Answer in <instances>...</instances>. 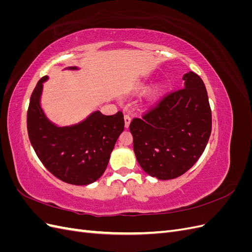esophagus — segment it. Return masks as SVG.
<instances>
[{"label":"esophagus","mask_w":252,"mask_h":252,"mask_svg":"<svg viewBox=\"0 0 252 252\" xmlns=\"http://www.w3.org/2000/svg\"><path fill=\"white\" fill-rule=\"evenodd\" d=\"M124 120H125V127L129 128V125H130V122H131L130 116H129V114H125Z\"/></svg>","instance_id":"34e87169"}]
</instances>
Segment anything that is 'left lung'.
<instances>
[{
	"label": "left lung",
	"instance_id": "1",
	"mask_svg": "<svg viewBox=\"0 0 252 252\" xmlns=\"http://www.w3.org/2000/svg\"><path fill=\"white\" fill-rule=\"evenodd\" d=\"M184 88L129 126L142 169L158 180L184 174L204 152L211 133V109L205 84L196 73L183 75Z\"/></svg>",
	"mask_w": 252,
	"mask_h": 252
}]
</instances>
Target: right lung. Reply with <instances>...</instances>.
I'll use <instances>...</instances> for the list:
<instances>
[{"mask_svg": "<svg viewBox=\"0 0 252 252\" xmlns=\"http://www.w3.org/2000/svg\"><path fill=\"white\" fill-rule=\"evenodd\" d=\"M65 69L79 70L77 66ZM39 82L30 97L27 130L37 158L61 181L72 185H88L102 177L120 134L124 130L121 111L104 116L91 112L80 123L59 126L51 122L41 106L43 83Z\"/></svg>", "mask_w": 252, "mask_h": 252, "instance_id": "1", "label": "right lung"}]
</instances>
